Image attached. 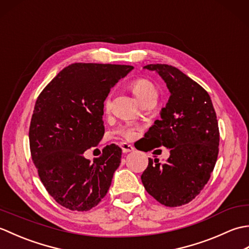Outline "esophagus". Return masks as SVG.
I'll return each mask as SVG.
<instances>
[{"instance_id": "1", "label": "esophagus", "mask_w": 249, "mask_h": 249, "mask_svg": "<svg viewBox=\"0 0 249 249\" xmlns=\"http://www.w3.org/2000/svg\"><path fill=\"white\" fill-rule=\"evenodd\" d=\"M121 147H122V150H123L124 153H128V152H131V151L135 150V147L133 145L126 143V142H122Z\"/></svg>"}]
</instances>
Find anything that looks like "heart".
Masks as SVG:
<instances>
[{
	"instance_id": "heart-1",
	"label": "heart",
	"mask_w": 249,
	"mask_h": 249,
	"mask_svg": "<svg viewBox=\"0 0 249 249\" xmlns=\"http://www.w3.org/2000/svg\"><path fill=\"white\" fill-rule=\"evenodd\" d=\"M129 89L131 93L135 95V97L139 100L140 103L143 102L146 98L151 96H156V88L150 80H147L145 78H136L133 81L129 83ZM111 100L110 97L105 100V108H110ZM118 134L122 137H124L126 139H133L136 135V127L130 125H126L121 127L118 130Z\"/></svg>"
}]
</instances>
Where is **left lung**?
Listing matches in <instances>:
<instances>
[{"instance_id": "1", "label": "left lung", "mask_w": 249, "mask_h": 249, "mask_svg": "<svg viewBox=\"0 0 249 249\" xmlns=\"http://www.w3.org/2000/svg\"><path fill=\"white\" fill-rule=\"evenodd\" d=\"M144 68L157 71L171 94L161 119L145 134L153 142L147 151L166 146L170 157L163 163L149 158L141 181L158 202L174 208L190 202L209 182L219 150L217 118L208 92L177 67Z\"/></svg>"}]
</instances>
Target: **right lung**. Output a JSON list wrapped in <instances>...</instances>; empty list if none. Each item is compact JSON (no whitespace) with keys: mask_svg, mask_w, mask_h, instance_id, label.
Listing matches in <instances>:
<instances>
[{"mask_svg":"<svg viewBox=\"0 0 249 249\" xmlns=\"http://www.w3.org/2000/svg\"><path fill=\"white\" fill-rule=\"evenodd\" d=\"M133 68L73 63L37 97L29 131L32 160L47 192L68 210L89 211L107 195L122 149L105 146L93 162L83 153L102 140L104 102Z\"/></svg>","mask_w":249,"mask_h":249,"instance_id":"right-lung-1","label":"right lung"}]
</instances>
